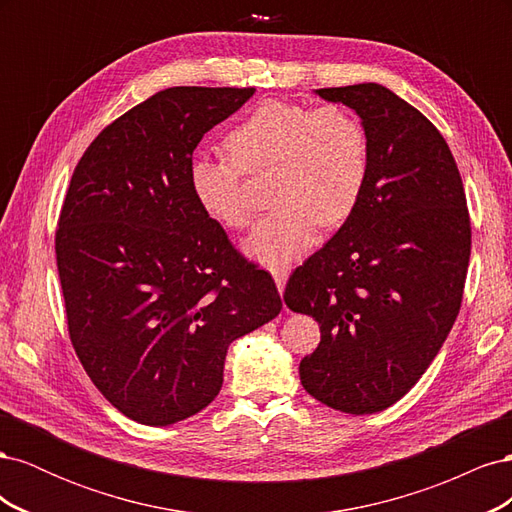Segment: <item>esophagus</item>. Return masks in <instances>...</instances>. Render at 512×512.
I'll list each match as a JSON object with an SVG mask.
<instances>
[{"label": "esophagus", "mask_w": 512, "mask_h": 512, "mask_svg": "<svg viewBox=\"0 0 512 512\" xmlns=\"http://www.w3.org/2000/svg\"><path fill=\"white\" fill-rule=\"evenodd\" d=\"M271 273H273V280H275V286H277V290H280V294H282V292H284V288H286L288 271H286V269H282V267H277V269H273Z\"/></svg>", "instance_id": "1"}]
</instances>
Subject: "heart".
<instances>
[{"instance_id": "b5f03b06", "label": "heart", "mask_w": 512, "mask_h": 512, "mask_svg": "<svg viewBox=\"0 0 512 512\" xmlns=\"http://www.w3.org/2000/svg\"><path fill=\"white\" fill-rule=\"evenodd\" d=\"M230 160L196 153L190 190L207 218L228 230L252 224L245 175L273 170L271 203L245 239V254L267 267H284L316 243L318 226L346 222L365 188L367 132L359 117L337 104L305 106L267 100L226 136Z\"/></svg>"}]
</instances>
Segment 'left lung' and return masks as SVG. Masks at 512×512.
Listing matches in <instances>:
<instances>
[{"instance_id":"left-lung-1","label":"left lung","mask_w":512,"mask_h":512,"mask_svg":"<svg viewBox=\"0 0 512 512\" xmlns=\"http://www.w3.org/2000/svg\"><path fill=\"white\" fill-rule=\"evenodd\" d=\"M316 94L361 117L369 170L352 215L290 275L284 301L320 324L303 389L374 414L412 389L453 329L472 245L466 192L444 136L391 89Z\"/></svg>"}]
</instances>
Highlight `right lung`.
I'll return each mask as SVG.
<instances>
[{"label": "right lung", "mask_w": 512, "mask_h": 512, "mask_svg": "<svg viewBox=\"0 0 512 512\" xmlns=\"http://www.w3.org/2000/svg\"><path fill=\"white\" fill-rule=\"evenodd\" d=\"M254 91H158L74 168L55 235L70 339L98 391L141 425L207 408L228 346L282 309L273 277L237 254L188 179L196 145Z\"/></svg>", "instance_id": "1"}]
</instances>
